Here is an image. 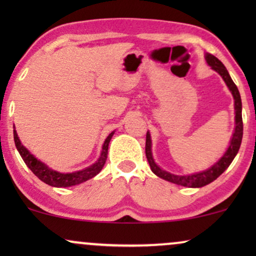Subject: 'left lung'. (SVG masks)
<instances>
[{"label":"left lung","instance_id":"8db88e82","mask_svg":"<svg viewBox=\"0 0 256 256\" xmlns=\"http://www.w3.org/2000/svg\"><path fill=\"white\" fill-rule=\"evenodd\" d=\"M206 61L210 64V67L216 72H218L222 78L224 79V82L228 85V90L231 91L232 96L234 100V132L232 134V138L230 140V146H228V150L225 152V154L219 158V161H216L212 167H210L206 171L194 173V174L189 176H177L172 174V173L164 171L155 164L154 158H152V140H150V134L146 132V155L148 158L149 166H150L152 173L158 176V177L165 179V180L171 182L173 184L177 185H183V186H189V188H201L204 185L212 183L213 180H216V178L222 174V172L230 166L234 156L237 155V152L240 150V142H242L243 137V122H242V101H240V91L237 89L236 84L234 83L230 74H228V70L225 68V66L222 64V61L219 58H216L212 54H206Z\"/></svg>","mask_w":256,"mask_h":256}]
</instances>
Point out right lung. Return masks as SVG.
I'll use <instances>...</instances> for the list:
<instances>
[{"label": "right lung", "mask_w": 256, "mask_h": 256, "mask_svg": "<svg viewBox=\"0 0 256 256\" xmlns=\"http://www.w3.org/2000/svg\"><path fill=\"white\" fill-rule=\"evenodd\" d=\"M13 134H14V142H16L18 152H19L20 156L22 158V160H24V162L28 165V168L34 172V174L37 176V177L42 182H44V183L52 185V186L67 188V186H72V185L80 184L83 183V182H86L88 179L95 177L98 173H100V171L102 170V167L104 166L106 160H107L108 146H110V142L112 137H113L114 131L110 132V134H108V137L106 138L104 146H102L101 156L98 158V160L96 161L94 165L86 167V168L82 170V171H77L73 173H60L58 171H52V170L49 168L46 164H43L42 161L37 160V158L22 144V142H20L16 130L13 131Z\"/></svg>", "instance_id": "right-lung-1"}]
</instances>
